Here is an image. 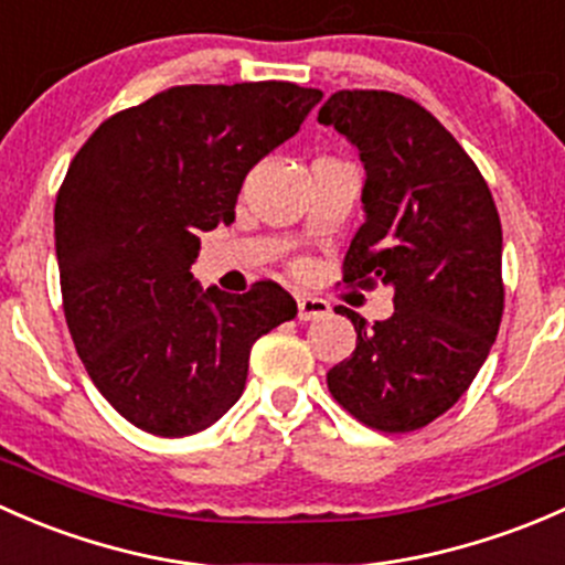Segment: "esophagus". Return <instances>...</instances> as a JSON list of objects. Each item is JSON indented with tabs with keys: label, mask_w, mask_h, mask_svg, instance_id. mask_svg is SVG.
Here are the masks:
<instances>
[{
	"label": "esophagus",
	"mask_w": 565,
	"mask_h": 565,
	"mask_svg": "<svg viewBox=\"0 0 565 565\" xmlns=\"http://www.w3.org/2000/svg\"><path fill=\"white\" fill-rule=\"evenodd\" d=\"M296 305H299V321H318V318H326L331 312L329 301L318 299V296H296Z\"/></svg>",
	"instance_id": "1"
}]
</instances>
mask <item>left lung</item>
Returning <instances> with one entry per match:
<instances>
[{
  "mask_svg": "<svg viewBox=\"0 0 565 565\" xmlns=\"http://www.w3.org/2000/svg\"><path fill=\"white\" fill-rule=\"evenodd\" d=\"M359 149L364 225L345 282H383L394 312L356 329V351L326 375L351 416L381 433L427 427L468 392L503 316V234L490 188L457 138L394 92H334L318 110Z\"/></svg>",
  "mask_w": 565,
  "mask_h": 565,
  "instance_id": "obj_1",
  "label": "left lung"
}]
</instances>
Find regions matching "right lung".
I'll return each instance as SVG.
<instances>
[{"label":"right lung","instance_id":"1","mask_svg":"<svg viewBox=\"0 0 565 565\" xmlns=\"http://www.w3.org/2000/svg\"><path fill=\"white\" fill-rule=\"evenodd\" d=\"M321 89L258 81L171 86L103 121L70 162L54 236L67 329L103 397L182 438L242 397L249 348L296 318L277 282L203 290V231L231 225L244 177L296 136Z\"/></svg>","mask_w":565,"mask_h":565}]
</instances>
